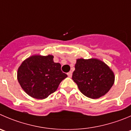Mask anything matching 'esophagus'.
<instances>
[{
    "label": "esophagus",
    "mask_w": 131,
    "mask_h": 131,
    "mask_svg": "<svg viewBox=\"0 0 131 131\" xmlns=\"http://www.w3.org/2000/svg\"><path fill=\"white\" fill-rule=\"evenodd\" d=\"M68 76L69 77V78H71V77H72V72L69 71V73H68Z\"/></svg>",
    "instance_id": "esophagus-1"
}]
</instances>
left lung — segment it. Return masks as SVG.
Instances as JSON below:
<instances>
[{"label": "left lung", "mask_w": 131, "mask_h": 131, "mask_svg": "<svg viewBox=\"0 0 131 131\" xmlns=\"http://www.w3.org/2000/svg\"><path fill=\"white\" fill-rule=\"evenodd\" d=\"M72 79L87 97L96 99L109 92L114 83V74L107 65L97 58H78Z\"/></svg>", "instance_id": "1"}]
</instances>
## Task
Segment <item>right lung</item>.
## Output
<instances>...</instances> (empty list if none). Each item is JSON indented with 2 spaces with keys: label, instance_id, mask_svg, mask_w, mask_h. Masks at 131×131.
<instances>
[{
  "label": "right lung",
  "instance_id": "right-lung-1",
  "mask_svg": "<svg viewBox=\"0 0 131 131\" xmlns=\"http://www.w3.org/2000/svg\"><path fill=\"white\" fill-rule=\"evenodd\" d=\"M53 58L51 54H35L24 60L18 68L17 80L22 89L32 98H48L68 77L61 71L60 63L54 62Z\"/></svg>",
  "mask_w": 131,
  "mask_h": 131
}]
</instances>
